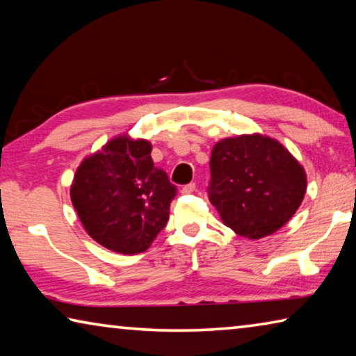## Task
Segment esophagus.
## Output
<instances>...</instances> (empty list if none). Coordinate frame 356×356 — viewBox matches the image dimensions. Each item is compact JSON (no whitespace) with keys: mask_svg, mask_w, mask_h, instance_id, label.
<instances>
[{"mask_svg":"<svg viewBox=\"0 0 356 356\" xmlns=\"http://www.w3.org/2000/svg\"><path fill=\"white\" fill-rule=\"evenodd\" d=\"M196 190V184H188V185H184L182 186V190H180V193H182V195H190V193H193Z\"/></svg>","mask_w":356,"mask_h":356,"instance_id":"obj_1","label":"esophagus"}]
</instances>
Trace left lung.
Returning a JSON list of instances; mask_svg holds the SVG:
<instances>
[{
	"label": "left lung",
	"instance_id": "1",
	"mask_svg": "<svg viewBox=\"0 0 356 356\" xmlns=\"http://www.w3.org/2000/svg\"><path fill=\"white\" fill-rule=\"evenodd\" d=\"M210 177L209 201L222 222L251 240L284 226L306 193L303 166L282 144L259 134L216 143Z\"/></svg>",
	"mask_w": 356,
	"mask_h": 356
}]
</instances>
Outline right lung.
I'll use <instances>...</instances> for the list:
<instances>
[{
  "label": "right lung",
  "instance_id": "obj_1",
  "mask_svg": "<svg viewBox=\"0 0 356 356\" xmlns=\"http://www.w3.org/2000/svg\"><path fill=\"white\" fill-rule=\"evenodd\" d=\"M150 150L146 140L113 138L81 161L70 186L86 232L120 254H138L152 245L177 193L168 174L154 166Z\"/></svg>",
  "mask_w": 356,
  "mask_h": 356
}]
</instances>
